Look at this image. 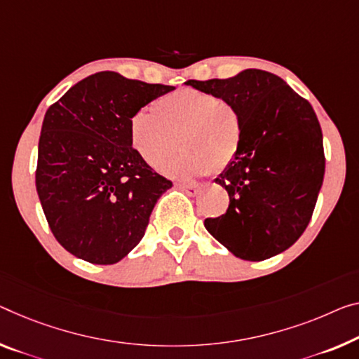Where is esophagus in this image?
<instances>
[{"label":"esophagus","instance_id":"esophagus-1","mask_svg":"<svg viewBox=\"0 0 359 359\" xmlns=\"http://www.w3.org/2000/svg\"><path fill=\"white\" fill-rule=\"evenodd\" d=\"M178 187H180V189H183L184 192H187L189 196H196L198 189H201V186H198V184H186V183H180Z\"/></svg>","mask_w":359,"mask_h":359}]
</instances>
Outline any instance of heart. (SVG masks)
Returning <instances> with one entry per match:
<instances>
[{"label":"heart","mask_w":359,"mask_h":359,"mask_svg":"<svg viewBox=\"0 0 359 359\" xmlns=\"http://www.w3.org/2000/svg\"><path fill=\"white\" fill-rule=\"evenodd\" d=\"M180 136L184 152L168 161ZM130 141L149 167L178 178L222 172L234 161L242 142V120L234 106L212 93L181 88L136 110Z\"/></svg>","instance_id":"obj_1"}]
</instances>
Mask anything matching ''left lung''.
<instances>
[{
    "label": "left lung",
    "mask_w": 359,
    "mask_h": 359,
    "mask_svg": "<svg viewBox=\"0 0 359 359\" xmlns=\"http://www.w3.org/2000/svg\"><path fill=\"white\" fill-rule=\"evenodd\" d=\"M237 109L239 152L215 183L229 207L203 224L233 255L262 262L287 250L310 223L323 186V131L311 104L269 72L247 69L231 79L187 80Z\"/></svg>",
    "instance_id": "1"
}]
</instances>
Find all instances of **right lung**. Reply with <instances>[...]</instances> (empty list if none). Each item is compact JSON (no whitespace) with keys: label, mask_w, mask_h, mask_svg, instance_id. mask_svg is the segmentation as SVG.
<instances>
[{"label":"right lung","mask_w":359,"mask_h":359,"mask_svg":"<svg viewBox=\"0 0 359 359\" xmlns=\"http://www.w3.org/2000/svg\"><path fill=\"white\" fill-rule=\"evenodd\" d=\"M173 90L97 72L46 110L36 192L54 237L72 255L114 264L140 244L154 205L173 184L131 146L130 120Z\"/></svg>","instance_id":"obj_1"}]
</instances>
